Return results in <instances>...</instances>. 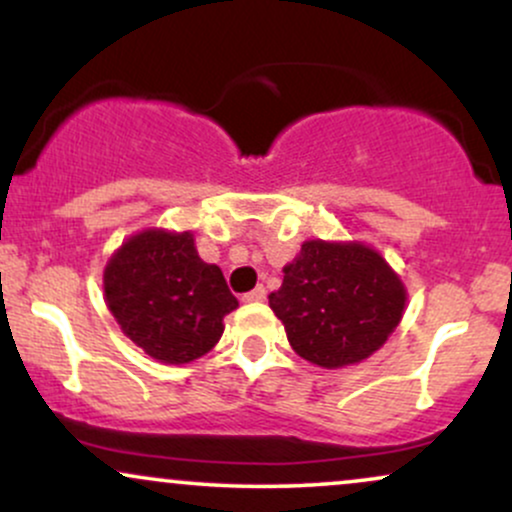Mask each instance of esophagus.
I'll list each match as a JSON object with an SVG mask.
<instances>
[{
  "mask_svg": "<svg viewBox=\"0 0 512 512\" xmlns=\"http://www.w3.org/2000/svg\"><path fill=\"white\" fill-rule=\"evenodd\" d=\"M264 298H267V291H264V286H257V289H252V291L245 293L243 301L245 303H262Z\"/></svg>",
  "mask_w": 512,
  "mask_h": 512,
  "instance_id": "obj_1",
  "label": "esophagus"
}]
</instances>
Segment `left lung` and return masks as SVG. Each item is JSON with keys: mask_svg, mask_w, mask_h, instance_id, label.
Returning <instances> with one entry per match:
<instances>
[{"mask_svg": "<svg viewBox=\"0 0 512 512\" xmlns=\"http://www.w3.org/2000/svg\"><path fill=\"white\" fill-rule=\"evenodd\" d=\"M407 289L378 250L305 240L269 308L298 356L322 368L361 363L402 320Z\"/></svg>", "mask_w": 512, "mask_h": 512, "instance_id": "8db88e82", "label": "left lung"}]
</instances>
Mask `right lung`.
Wrapping results in <instances>:
<instances>
[{"label": "right lung", "mask_w": 512, "mask_h": 512, "mask_svg": "<svg viewBox=\"0 0 512 512\" xmlns=\"http://www.w3.org/2000/svg\"><path fill=\"white\" fill-rule=\"evenodd\" d=\"M105 303L122 332L161 363H190L216 346L238 308L223 272L197 255L190 231L146 228L105 264Z\"/></svg>", "instance_id": "add662e5"}]
</instances>
